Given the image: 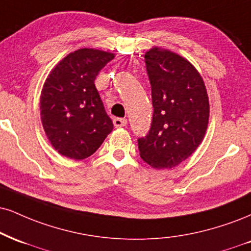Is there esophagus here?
I'll return each instance as SVG.
<instances>
[{
	"instance_id": "1",
	"label": "esophagus",
	"mask_w": 251,
	"mask_h": 251,
	"mask_svg": "<svg viewBox=\"0 0 251 251\" xmlns=\"http://www.w3.org/2000/svg\"><path fill=\"white\" fill-rule=\"evenodd\" d=\"M113 124L116 127H123V126H126L127 124V120L125 118H114L113 119Z\"/></svg>"
}]
</instances>
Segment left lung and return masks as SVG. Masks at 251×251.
I'll return each mask as SVG.
<instances>
[{"mask_svg":"<svg viewBox=\"0 0 251 251\" xmlns=\"http://www.w3.org/2000/svg\"><path fill=\"white\" fill-rule=\"evenodd\" d=\"M152 91L151 128L138 139L141 159L154 168H172L201 144L209 119L203 80L186 58L153 48L145 53Z\"/></svg>","mask_w":251,"mask_h":251,"instance_id":"left-lung-1","label":"left lung"}]
</instances>
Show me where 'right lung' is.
Returning a JSON list of instances; mask_svg holds the SVG:
<instances>
[{
  "instance_id": "right-lung-1",
  "label": "right lung",
  "mask_w": 251,
  "mask_h": 251,
  "mask_svg": "<svg viewBox=\"0 0 251 251\" xmlns=\"http://www.w3.org/2000/svg\"><path fill=\"white\" fill-rule=\"evenodd\" d=\"M113 53L79 49L69 53L45 80L41 119L51 145L59 154L81 160L92 155L113 129L97 91L99 71Z\"/></svg>"
}]
</instances>
